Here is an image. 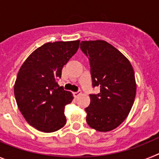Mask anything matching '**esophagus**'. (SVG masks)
I'll list each match as a JSON object with an SVG mask.
<instances>
[{
  "instance_id": "obj_1",
  "label": "esophagus",
  "mask_w": 159,
  "mask_h": 159,
  "mask_svg": "<svg viewBox=\"0 0 159 159\" xmlns=\"http://www.w3.org/2000/svg\"><path fill=\"white\" fill-rule=\"evenodd\" d=\"M80 94H81L80 92H73V95H74V97H75V98H77V97H78L79 95H80Z\"/></svg>"
}]
</instances>
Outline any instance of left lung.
I'll return each instance as SVG.
<instances>
[{"label":"left lung","mask_w":159,"mask_h":159,"mask_svg":"<svg viewBox=\"0 0 159 159\" xmlns=\"http://www.w3.org/2000/svg\"><path fill=\"white\" fill-rule=\"evenodd\" d=\"M80 48L89 57L92 85L100 88L99 94L90 95L86 121L95 130L110 131L124 121L133 106L134 69L128 59L105 40L82 41Z\"/></svg>","instance_id":"left-lung-1"}]
</instances>
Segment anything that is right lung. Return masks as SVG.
Here are the masks:
<instances>
[{"label":"right lung","mask_w":159,"mask_h":159,"mask_svg":"<svg viewBox=\"0 0 159 159\" xmlns=\"http://www.w3.org/2000/svg\"><path fill=\"white\" fill-rule=\"evenodd\" d=\"M79 46L80 40L46 43L32 52L20 68L14 95L22 116L36 130L51 133L66 124L64 107L74 97L57 80Z\"/></svg>","instance_id":"add662e5"}]
</instances>
